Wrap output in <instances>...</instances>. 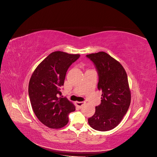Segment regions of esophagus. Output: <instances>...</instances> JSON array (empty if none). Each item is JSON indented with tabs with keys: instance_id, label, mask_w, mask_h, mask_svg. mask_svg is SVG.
<instances>
[{
	"instance_id": "esophagus-1",
	"label": "esophagus",
	"mask_w": 157,
	"mask_h": 157,
	"mask_svg": "<svg viewBox=\"0 0 157 157\" xmlns=\"http://www.w3.org/2000/svg\"><path fill=\"white\" fill-rule=\"evenodd\" d=\"M84 104H85L84 102H76V105L78 106L79 108H81V107L84 105Z\"/></svg>"
}]
</instances>
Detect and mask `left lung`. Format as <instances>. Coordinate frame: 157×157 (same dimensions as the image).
<instances>
[{
	"label": "left lung",
	"instance_id": "obj_1",
	"mask_svg": "<svg viewBox=\"0 0 157 157\" xmlns=\"http://www.w3.org/2000/svg\"><path fill=\"white\" fill-rule=\"evenodd\" d=\"M97 69V88L102 94L101 103L95 107V114L88 121L98 131H108L118 126L127 113L131 101L126 71L121 64L105 52L86 55Z\"/></svg>",
	"mask_w": 157,
	"mask_h": 157
}]
</instances>
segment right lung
Listing matches in <instances>:
<instances>
[{
	"label": "right lung",
	"mask_w": 157,
	"mask_h": 157,
	"mask_svg": "<svg viewBox=\"0 0 157 157\" xmlns=\"http://www.w3.org/2000/svg\"><path fill=\"white\" fill-rule=\"evenodd\" d=\"M79 54L54 52L41 62L30 78L29 95L32 108L39 120L51 128H60L69 122L68 115L76 110L60 88L71 65Z\"/></svg>",
	"instance_id": "right-lung-1"
}]
</instances>
